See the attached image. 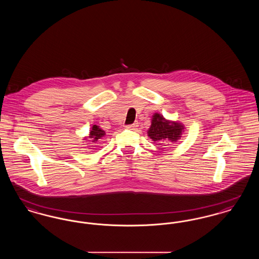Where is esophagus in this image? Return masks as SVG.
<instances>
[{
    "label": "esophagus",
    "mask_w": 259,
    "mask_h": 259,
    "mask_svg": "<svg viewBox=\"0 0 259 259\" xmlns=\"http://www.w3.org/2000/svg\"><path fill=\"white\" fill-rule=\"evenodd\" d=\"M138 127V122H135V123L133 124H129V125H127L126 126V128H128V129H132V130H134Z\"/></svg>",
    "instance_id": "obj_1"
}]
</instances>
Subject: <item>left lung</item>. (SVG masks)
Instances as JSON below:
<instances>
[{"label":"left lung","instance_id":"8db88e82","mask_svg":"<svg viewBox=\"0 0 259 259\" xmlns=\"http://www.w3.org/2000/svg\"><path fill=\"white\" fill-rule=\"evenodd\" d=\"M183 132L184 125L166 120L159 113H154L148 133L149 138L154 142L165 140L176 142L182 137Z\"/></svg>","mask_w":259,"mask_h":259}]
</instances>
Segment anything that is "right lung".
Listing matches in <instances>:
<instances>
[{"instance_id":"obj_1","label":"right lung","mask_w":259,"mask_h":259,"mask_svg":"<svg viewBox=\"0 0 259 259\" xmlns=\"http://www.w3.org/2000/svg\"><path fill=\"white\" fill-rule=\"evenodd\" d=\"M105 131L102 130L99 126L97 125H93L92 129L90 130V134H89V138L92 140L91 142L93 143H96L98 141L99 139L103 138L105 136Z\"/></svg>"}]
</instances>
